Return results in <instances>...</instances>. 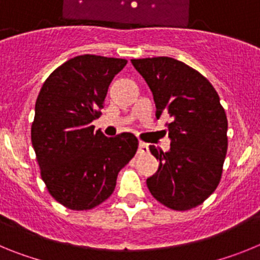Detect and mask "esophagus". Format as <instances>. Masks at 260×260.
I'll list each match as a JSON object with an SVG mask.
<instances>
[{
  "instance_id": "obj_1",
  "label": "esophagus",
  "mask_w": 260,
  "mask_h": 260,
  "mask_svg": "<svg viewBox=\"0 0 260 260\" xmlns=\"http://www.w3.org/2000/svg\"><path fill=\"white\" fill-rule=\"evenodd\" d=\"M147 152H148V146H147L146 143H143V142H141V143H139V148H138V153H139V155H143V153Z\"/></svg>"
}]
</instances>
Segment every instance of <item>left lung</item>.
I'll use <instances>...</instances> for the list:
<instances>
[{
	"mask_svg": "<svg viewBox=\"0 0 260 260\" xmlns=\"http://www.w3.org/2000/svg\"><path fill=\"white\" fill-rule=\"evenodd\" d=\"M152 91L156 117L167 113L171 150L150 151L158 169L147 180L153 198L186 211L203 203L221 180L228 119L216 89L199 71L171 57L132 59Z\"/></svg>",
	"mask_w": 260,
	"mask_h": 260,
	"instance_id": "obj_1",
	"label": "left lung"
}]
</instances>
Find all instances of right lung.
Wrapping results in <instances>:
<instances>
[{
  "label": "right lung",
  "instance_id": "right-lung-1",
  "mask_svg": "<svg viewBox=\"0 0 260 260\" xmlns=\"http://www.w3.org/2000/svg\"><path fill=\"white\" fill-rule=\"evenodd\" d=\"M126 63L93 54L74 57L53 71L40 89L32 146L48 191L69 210H91L107 201L118 172L138 150L132 133L108 138L92 125L110 82Z\"/></svg>",
  "mask_w": 260,
  "mask_h": 260
}]
</instances>
